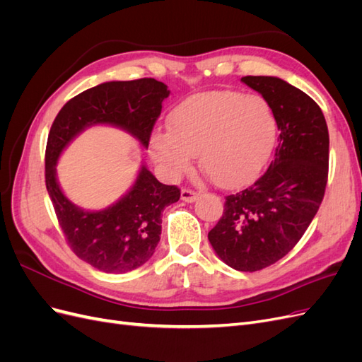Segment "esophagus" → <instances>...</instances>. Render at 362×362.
I'll use <instances>...</instances> for the list:
<instances>
[{
  "label": "esophagus",
  "mask_w": 362,
  "mask_h": 362,
  "mask_svg": "<svg viewBox=\"0 0 362 362\" xmlns=\"http://www.w3.org/2000/svg\"><path fill=\"white\" fill-rule=\"evenodd\" d=\"M181 199H182L184 202L192 204V202H194L196 199H198V193H194V192L187 190V189H182V190H181Z\"/></svg>",
  "instance_id": "1"
}]
</instances>
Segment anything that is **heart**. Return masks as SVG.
<instances>
[{
	"label": "heart",
	"instance_id": "1",
	"mask_svg": "<svg viewBox=\"0 0 362 362\" xmlns=\"http://www.w3.org/2000/svg\"><path fill=\"white\" fill-rule=\"evenodd\" d=\"M169 131L156 129L151 152L172 178L199 168L216 185L234 189L264 168L278 134L270 104L259 95L214 90L185 98L168 117Z\"/></svg>",
	"mask_w": 362,
	"mask_h": 362
}]
</instances>
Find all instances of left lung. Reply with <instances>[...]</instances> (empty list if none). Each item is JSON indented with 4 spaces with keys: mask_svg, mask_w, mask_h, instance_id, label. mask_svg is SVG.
<instances>
[{
    "mask_svg": "<svg viewBox=\"0 0 362 362\" xmlns=\"http://www.w3.org/2000/svg\"><path fill=\"white\" fill-rule=\"evenodd\" d=\"M278 122V146L266 173L226 198L208 240L226 266L255 272L296 246L322 204L329 164V133L311 98L278 76H243Z\"/></svg>",
    "mask_w": 362,
    "mask_h": 362,
    "instance_id": "1",
    "label": "left lung"
}]
</instances>
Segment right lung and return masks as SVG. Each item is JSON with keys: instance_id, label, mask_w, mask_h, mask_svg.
Wrapping results in <instances>:
<instances>
[{"instance_id": "right-lung-1", "label": "right lung", "mask_w": 362, "mask_h": 362, "mask_svg": "<svg viewBox=\"0 0 362 362\" xmlns=\"http://www.w3.org/2000/svg\"><path fill=\"white\" fill-rule=\"evenodd\" d=\"M168 96V86L154 78L107 81L72 98L54 119L45 154L47 190L75 255L101 272L127 273L151 259L160 242L161 213L180 199V189L161 184L141 163L133 185L116 202L103 210H84L62 190L57 161L95 125L122 129L148 148Z\"/></svg>"}]
</instances>
